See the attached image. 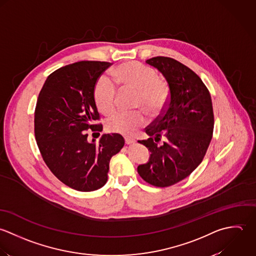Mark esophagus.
<instances>
[{
    "label": "esophagus",
    "mask_w": 256,
    "mask_h": 256,
    "mask_svg": "<svg viewBox=\"0 0 256 256\" xmlns=\"http://www.w3.org/2000/svg\"><path fill=\"white\" fill-rule=\"evenodd\" d=\"M124 142H126V144H132L136 142V140H134V138H132L126 136V138H124Z\"/></svg>",
    "instance_id": "esophagus-1"
}]
</instances>
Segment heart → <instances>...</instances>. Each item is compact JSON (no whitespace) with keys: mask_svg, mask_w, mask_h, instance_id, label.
I'll return each mask as SVG.
<instances>
[{"mask_svg":"<svg viewBox=\"0 0 256 256\" xmlns=\"http://www.w3.org/2000/svg\"><path fill=\"white\" fill-rule=\"evenodd\" d=\"M112 77L122 90L136 92L134 106L144 110L150 116H157L166 106L169 89L154 68L136 61L118 65L112 72ZM94 98L98 110L104 116H112L116 110L118 89L106 77H101L95 86ZM146 122L142 112H118L108 120L106 128L112 132L134 134Z\"/></svg>","mask_w":256,"mask_h":256,"instance_id":"1","label":"heart"}]
</instances>
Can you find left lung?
<instances>
[{"label": "left lung", "instance_id": "1", "mask_svg": "<svg viewBox=\"0 0 256 256\" xmlns=\"http://www.w3.org/2000/svg\"><path fill=\"white\" fill-rule=\"evenodd\" d=\"M146 62L165 77L169 99L161 116L146 128L148 138L138 140L152 154L138 172L150 185L168 187L188 177L203 161L212 136V104L201 78L184 64L164 56Z\"/></svg>", "mask_w": 256, "mask_h": 256}]
</instances>
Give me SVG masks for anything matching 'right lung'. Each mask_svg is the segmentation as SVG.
Masks as SVG:
<instances>
[{
  "instance_id": "1",
  "label": "right lung",
  "mask_w": 256,
  "mask_h": 256,
  "mask_svg": "<svg viewBox=\"0 0 256 256\" xmlns=\"http://www.w3.org/2000/svg\"><path fill=\"white\" fill-rule=\"evenodd\" d=\"M110 66L104 61H79L55 70L34 110L36 140L46 164L62 183L81 192L106 183L110 160L124 146L118 134H102L96 142L88 140L86 132H102V124H94L100 118L94 90Z\"/></svg>"
}]
</instances>
